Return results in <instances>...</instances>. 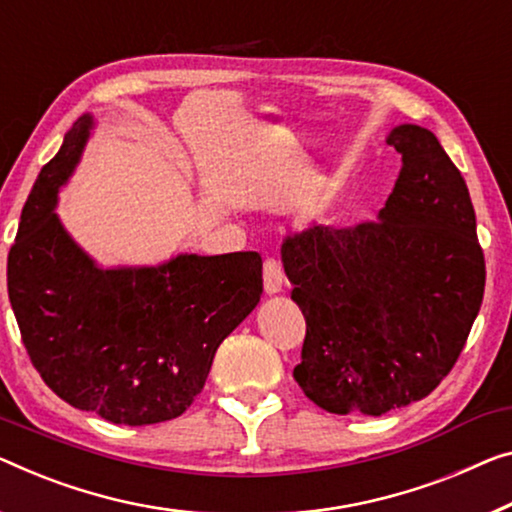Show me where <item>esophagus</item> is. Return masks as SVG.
<instances>
[{
    "label": "esophagus",
    "mask_w": 512,
    "mask_h": 512,
    "mask_svg": "<svg viewBox=\"0 0 512 512\" xmlns=\"http://www.w3.org/2000/svg\"><path fill=\"white\" fill-rule=\"evenodd\" d=\"M287 287L285 271L278 259H266L264 262V292L266 294H280Z\"/></svg>",
    "instance_id": "34e87169"
}]
</instances>
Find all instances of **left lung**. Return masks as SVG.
<instances>
[{
    "instance_id": "8db88e82",
    "label": "left lung",
    "mask_w": 512,
    "mask_h": 512,
    "mask_svg": "<svg viewBox=\"0 0 512 512\" xmlns=\"http://www.w3.org/2000/svg\"><path fill=\"white\" fill-rule=\"evenodd\" d=\"M402 170L377 220L287 236L282 264L305 317L294 379L331 414L381 416L453 370L483 303L469 188L427 128L388 135Z\"/></svg>"
}]
</instances>
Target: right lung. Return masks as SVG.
I'll return each mask as SVG.
<instances>
[{
  "mask_svg": "<svg viewBox=\"0 0 512 512\" xmlns=\"http://www.w3.org/2000/svg\"><path fill=\"white\" fill-rule=\"evenodd\" d=\"M91 126L89 114L75 121L22 207L6 264L11 308L32 365L61 400L114 425L172 421L200 395L220 342L259 303L262 257L98 269L55 213Z\"/></svg>",
  "mask_w": 512,
  "mask_h": 512,
  "instance_id": "1",
  "label": "right lung"
}]
</instances>
